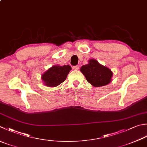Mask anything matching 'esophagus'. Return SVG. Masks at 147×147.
<instances>
[{"label": "esophagus", "instance_id": "esophagus-1", "mask_svg": "<svg viewBox=\"0 0 147 147\" xmlns=\"http://www.w3.org/2000/svg\"><path fill=\"white\" fill-rule=\"evenodd\" d=\"M73 69H74V70H78L79 69V66L78 65L74 66V67H73Z\"/></svg>", "mask_w": 147, "mask_h": 147}]
</instances>
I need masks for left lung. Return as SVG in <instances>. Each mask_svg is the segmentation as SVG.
Listing matches in <instances>:
<instances>
[{"label":"left lung","instance_id":"obj_1","mask_svg":"<svg viewBox=\"0 0 147 147\" xmlns=\"http://www.w3.org/2000/svg\"><path fill=\"white\" fill-rule=\"evenodd\" d=\"M88 63L80 68V71L87 81L96 87L108 85L111 82L113 72L110 68L100 64L97 60L92 59Z\"/></svg>","mask_w":147,"mask_h":147}]
</instances>
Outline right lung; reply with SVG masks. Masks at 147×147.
<instances>
[{"mask_svg": "<svg viewBox=\"0 0 147 147\" xmlns=\"http://www.w3.org/2000/svg\"><path fill=\"white\" fill-rule=\"evenodd\" d=\"M71 70L69 65L60 66L54 65L41 75V79L45 86L55 87L64 82Z\"/></svg>", "mask_w": 147, "mask_h": 147, "instance_id": "1", "label": "right lung"}]
</instances>
